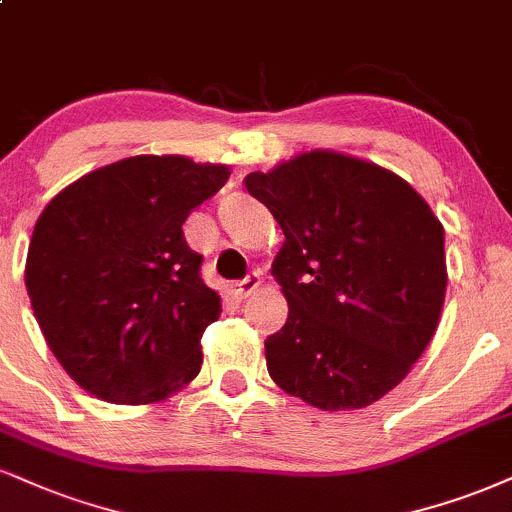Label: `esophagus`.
<instances>
[{
  "mask_svg": "<svg viewBox=\"0 0 512 512\" xmlns=\"http://www.w3.org/2000/svg\"><path fill=\"white\" fill-rule=\"evenodd\" d=\"M257 286H260V274H257V272H252V274L245 276L243 281L233 283V286H231V291H233V295H236V298H245V295H250L252 291H255Z\"/></svg>",
  "mask_w": 512,
  "mask_h": 512,
  "instance_id": "1",
  "label": "esophagus"
}]
</instances>
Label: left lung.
I'll list each match as a JSON object with an SVG mask.
<instances>
[{
  "mask_svg": "<svg viewBox=\"0 0 512 512\" xmlns=\"http://www.w3.org/2000/svg\"><path fill=\"white\" fill-rule=\"evenodd\" d=\"M283 240L272 264L288 303L264 341L269 377L319 410H357L408 377L446 295L443 226L389 169L312 150L245 176Z\"/></svg>",
  "mask_w": 512,
  "mask_h": 512,
  "instance_id": "8db88e82",
  "label": "left lung"
}]
</instances>
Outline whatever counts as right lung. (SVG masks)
Returning <instances> with one entry per match:
<instances>
[{"instance_id": "add662e5", "label": "right lung", "mask_w": 512, "mask_h": 512, "mask_svg": "<svg viewBox=\"0 0 512 512\" xmlns=\"http://www.w3.org/2000/svg\"><path fill=\"white\" fill-rule=\"evenodd\" d=\"M229 174L178 155L128 157L78 178L40 214L30 305L54 357L92 396L157 403L197 377L221 300L181 226Z\"/></svg>"}]
</instances>
